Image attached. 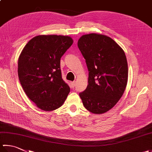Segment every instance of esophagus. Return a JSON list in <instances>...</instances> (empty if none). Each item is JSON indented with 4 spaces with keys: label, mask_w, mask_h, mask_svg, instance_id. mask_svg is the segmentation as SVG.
<instances>
[{
    "label": "esophagus",
    "mask_w": 152,
    "mask_h": 152,
    "mask_svg": "<svg viewBox=\"0 0 152 152\" xmlns=\"http://www.w3.org/2000/svg\"><path fill=\"white\" fill-rule=\"evenodd\" d=\"M75 81H73V82H71V87L73 88L74 87H75Z\"/></svg>",
    "instance_id": "34e87169"
}]
</instances>
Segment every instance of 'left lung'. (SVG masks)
<instances>
[{
  "instance_id": "1",
  "label": "left lung",
  "mask_w": 152,
  "mask_h": 152,
  "mask_svg": "<svg viewBox=\"0 0 152 152\" xmlns=\"http://www.w3.org/2000/svg\"><path fill=\"white\" fill-rule=\"evenodd\" d=\"M77 45L88 71V85L79 96L91 113H104L118 102L125 91L128 81L126 57L113 39L101 34L83 35Z\"/></svg>"
}]
</instances>
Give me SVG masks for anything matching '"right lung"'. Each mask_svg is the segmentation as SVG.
Instances as JSON below:
<instances>
[{"mask_svg": "<svg viewBox=\"0 0 152 152\" xmlns=\"http://www.w3.org/2000/svg\"><path fill=\"white\" fill-rule=\"evenodd\" d=\"M72 44L69 36H38L28 42L20 55V82L28 98L43 110L58 108L69 93L61 77L60 59Z\"/></svg>", "mask_w": 152, "mask_h": 152, "instance_id": "right-lung-1", "label": "right lung"}]
</instances>
